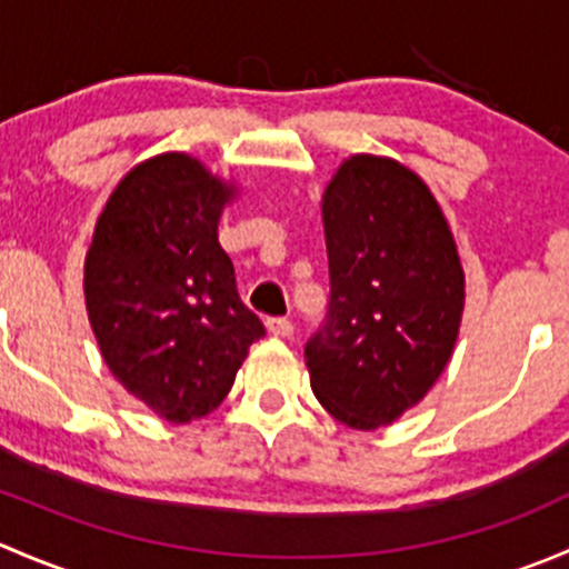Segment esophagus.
Segmentation results:
<instances>
[{
    "label": "esophagus",
    "instance_id": "esophagus-1",
    "mask_svg": "<svg viewBox=\"0 0 569 569\" xmlns=\"http://www.w3.org/2000/svg\"><path fill=\"white\" fill-rule=\"evenodd\" d=\"M267 330L278 338H289L291 332H295V325H291L286 317H272V319H267Z\"/></svg>",
    "mask_w": 569,
    "mask_h": 569
}]
</instances>
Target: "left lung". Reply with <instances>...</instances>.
<instances>
[{
    "mask_svg": "<svg viewBox=\"0 0 569 569\" xmlns=\"http://www.w3.org/2000/svg\"><path fill=\"white\" fill-rule=\"evenodd\" d=\"M330 300L306 343L332 418L377 429L418 405L455 352L465 274L438 200L393 159H347L325 189Z\"/></svg>",
    "mask_w": 569,
    "mask_h": 569,
    "instance_id": "left-lung-1",
    "label": "left lung"
}]
</instances>
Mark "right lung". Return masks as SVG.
<instances>
[{
  "label": "right lung",
  "instance_id": "obj_1",
  "mask_svg": "<svg viewBox=\"0 0 569 569\" xmlns=\"http://www.w3.org/2000/svg\"><path fill=\"white\" fill-rule=\"evenodd\" d=\"M231 194L187 153L148 159L107 200L84 261V302L109 371L170 423L220 407L267 332L217 239Z\"/></svg>",
  "mask_w": 569,
  "mask_h": 569
}]
</instances>
